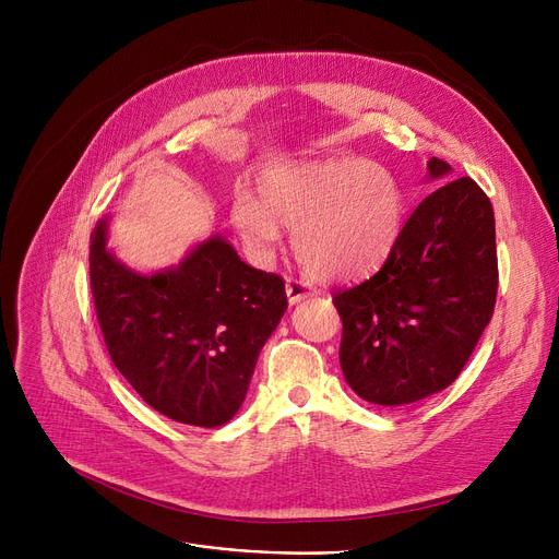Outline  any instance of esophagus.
<instances>
[{"label":"esophagus","mask_w":559,"mask_h":559,"mask_svg":"<svg viewBox=\"0 0 559 559\" xmlns=\"http://www.w3.org/2000/svg\"><path fill=\"white\" fill-rule=\"evenodd\" d=\"M285 295H287V301L295 306V304H299V301H304V299H308V297H314L317 292L308 285V283H304V281H297V278H289L287 283H285Z\"/></svg>","instance_id":"obj_1"}]
</instances>
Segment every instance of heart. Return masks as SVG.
I'll list each match as a JSON object with an SVG mask.
<instances>
[{"label":"heart","instance_id":"b5f03b06","mask_svg":"<svg viewBox=\"0 0 559 559\" xmlns=\"http://www.w3.org/2000/svg\"><path fill=\"white\" fill-rule=\"evenodd\" d=\"M258 199L238 192L230 205L247 247L270 258L281 226L304 267L321 281H354L373 272L394 249L405 215L396 174L376 160H304L258 179Z\"/></svg>","mask_w":559,"mask_h":559}]
</instances>
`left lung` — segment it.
<instances>
[{
	"instance_id": "8db88e82",
	"label": "left lung",
	"mask_w": 559,
	"mask_h": 559,
	"mask_svg": "<svg viewBox=\"0 0 559 559\" xmlns=\"http://www.w3.org/2000/svg\"><path fill=\"white\" fill-rule=\"evenodd\" d=\"M426 167V181L453 174L439 158ZM496 289L491 203L468 176L452 179L417 205L376 276L335 292L348 388L385 407L447 390L489 324Z\"/></svg>"
}]
</instances>
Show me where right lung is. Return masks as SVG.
<instances>
[{"instance_id": "1", "label": "right lung", "mask_w": 559, "mask_h": 559, "mask_svg": "<svg viewBox=\"0 0 559 559\" xmlns=\"http://www.w3.org/2000/svg\"><path fill=\"white\" fill-rule=\"evenodd\" d=\"M108 228L110 215L91 235V285L117 371L160 415L224 426L287 310L283 278L253 270L222 233L179 264L138 272L108 247Z\"/></svg>"}]
</instances>
